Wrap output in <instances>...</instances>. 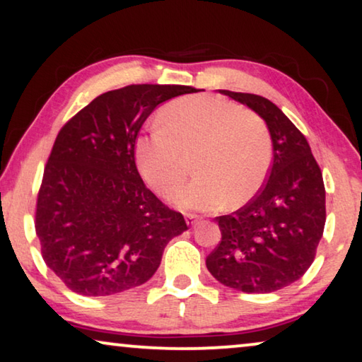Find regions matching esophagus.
Returning a JSON list of instances; mask_svg holds the SVG:
<instances>
[{"instance_id":"esophagus-1","label":"esophagus","mask_w":362,"mask_h":362,"mask_svg":"<svg viewBox=\"0 0 362 362\" xmlns=\"http://www.w3.org/2000/svg\"><path fill=\"white\" fill-rule=\"evenodd\" d=\"M185 219H187V224H188V226L197 224L198 221H199V218H198L197 214H187V216H185Z\"/></svg>"}]
</instances>
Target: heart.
Listing matches in <instances>:
<instances>
[{
	"instance_id": "1",
	"label": "heart",
	"mask_w": 362,
	"mask_h": 362,
	"mask_svg": "<svg viewBox=\"0 0 362 362\" xmlns=\"http://www.w3.org/2000/svg\"><path fill=\"white\" fill-rule=\"evenodd\" d=\"M163 127L136 139L134 156L144 182L169 198L195 158V180L175 193L182 209L213 211L244 204L260 192L272 169L268 128L244 107L223 97H182L160 110Z\"/></svg>"
}]
</instances>
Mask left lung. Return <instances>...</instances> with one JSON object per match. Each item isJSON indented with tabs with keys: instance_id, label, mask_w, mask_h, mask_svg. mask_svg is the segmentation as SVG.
Segmentation results:
<instances>
[{
	"instance_id": "obj_1",
	"label": "left lung",
	"mask_w": 362,
	"mask_h": 362,
	"mask_svg": "<svg viewBox=\"0 0 362 362\" xmlns=\"http://www.w3.org/2000/svg\"><path fill=\"white\" fill-rule=\"evenodd\" d=\"M263 118L272 136L267 183L245 206L216 218L221 244L206 268L242 293H273L298 281L315 258L325 228V187L309 143L272 100L219 90Z\"/></svg>"
}]
</instances>
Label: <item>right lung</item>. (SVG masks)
Wrapping results in <instances>:
<instances>
[{"label":"right lung","mask_w":362,"mask_h":362,"mask_svg":"<svg viewBox=\"0 0 362 362\" xmlns=\"http://www.w3.org/2000/svg\"><path fill=\"white\" fill-rule=\"evenodd\" d=\"M197 93L190 86L133 84L79 110L53 144L37 198L35 233L47 267L81 296H112L141 286L165 245L187 230L146 188L134 143L158 105Z\"/></svg>","instance_id":"right-lung-1"}]
</instances>
